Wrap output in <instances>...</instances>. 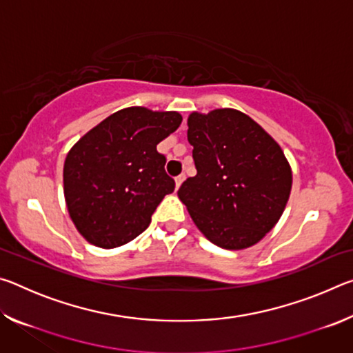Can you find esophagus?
Listing matches in <instances>:
<instances>
[{
	"label": "esophagus",
	"instance_id": "1",
	"mask_svg": "<svg viewBox=\"0 0 353 353\" xmlns=\"http://www.w3.org/2000/svg\"><path fill=\"white\" fill-rule=\"evenodd\" d=\"M185 181V176L183 174H181V176H177L176 177V188H179L182 185V182Z\"/></svg>",
	"mask_w": 353,
	"mask_h": 353
}]
</instances>
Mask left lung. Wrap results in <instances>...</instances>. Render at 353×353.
<instances>
[{
    "label": "left lung",
    "instance_id": "left-lung-1",
    "mask_svg": "<svg viewBox=\"0 0 353 353\" xmlns=\"http://www.w3.org/2000/svg\"><path fill=\"white\" fill-rule=\"evenodd\" d=\"M188 141L198 174L177 191L208 241L229 250L254 246L277 224L292 172L279 143L235 109L193 112Z\"/></svg>",
    "mask_w": 353,
    "mask_h": 353
}]
</instances>
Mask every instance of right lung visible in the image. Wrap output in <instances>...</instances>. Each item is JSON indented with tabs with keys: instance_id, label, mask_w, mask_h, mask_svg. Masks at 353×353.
Instances as JSON below:
<instances>
[{
	"instance_id": "add662e5",
	"label": "right lung",
	"mask_w": 353,
	"mask_h": 353,
	"mask_svg": "<svg viewBox=\"0 0 353 353\" xmlns=\"http://www.w3.org/2000/svg\"><path fill=\"white\" fill-rule=\"evenodd\" d=\"M179 112L126 107L103 119L70 149L63 194L70 218L93 246L113 249L139 236L174 191L157 145L181 126Z\"/></svg>"
}]
</instances>
